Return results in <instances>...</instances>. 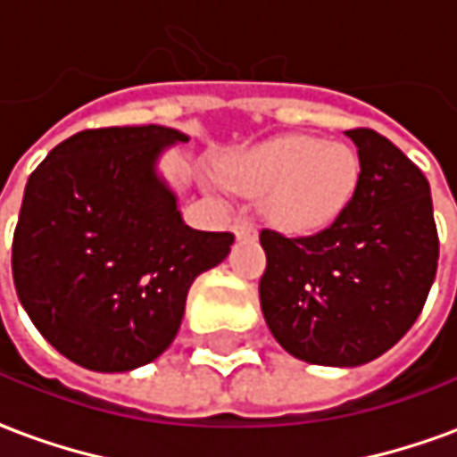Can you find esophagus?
<instances>
[{
    "label": "esophagus",
    "instance_id": "obj_1",
    "mask_svg": "<svg viewBox=\"0 0 457 457\" xmlns=\"http://www.w3.org/2000/svg\"><path fill=\"white\" fill-rule=\"evenodd\" d=\"M234 234L236 238H256V228L246 219H238V221H234Z\"/></svg>",
    "mask_w": 457,
    "mask_h": 457
}]
</instances>
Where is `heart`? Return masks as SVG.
Instances as JSON below:
<instances>
[{"instance_id": "obj_1", "label": "heart", "mask_w": 457, "mask_h": 457, "mask_svg": "<svg viewBox=\"0 0 457 457\" xmlns=\"http://www.w3.org/2000/svg\"><path fill=\"white\" fill-rule=\"evenodd\" d=\"M358 174V156L345 144L303 134L269 138L221 163L223 184L261 194V213L288 234H313L336 221Z\"/></svg>"}]
</instances>
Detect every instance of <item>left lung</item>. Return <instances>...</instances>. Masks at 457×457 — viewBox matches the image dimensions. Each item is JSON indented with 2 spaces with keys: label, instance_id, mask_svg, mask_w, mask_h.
<instances>
[{
  "label": "left lung",
  "instance_id": "8db88e82",
  "mask_svg": "<svg viewBox=\"0 0 457 457\" xmlns=\"http://www.w3.org/2000/svg\"><path fill=\"white\" fill-rule=\"evenodd\" d=\"M361 174L338 219L313 236L263 228L259 295L273 338L298 361L353 368L411 330L438 269L430 184L395 144L351 129Z\"/></svg>",
  "mask_w": 457,
  "mask_h": 457
}]
</instances>
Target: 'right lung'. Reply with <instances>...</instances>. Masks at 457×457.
I'll use <instances>...</instances> for the list:
<instances>
[{"label": "right lung", "mask_w": 457, "mask_h": 457, "mask_svg": "<svg viewBox=\"0 0 457 457\" xmlns=\"http://www.w3.org/2000/svg\"><path fill=\"white\" fill-rule=\"evenodd\" d=\"M188 137L169 127L87 129L46 154L24 188L12 273L31 323L99 373L146 366L179 333L198 273L234 234L184 223L156 163Z\"/></svg>", "instance_id": "right-lung-1"}]
</instances>
